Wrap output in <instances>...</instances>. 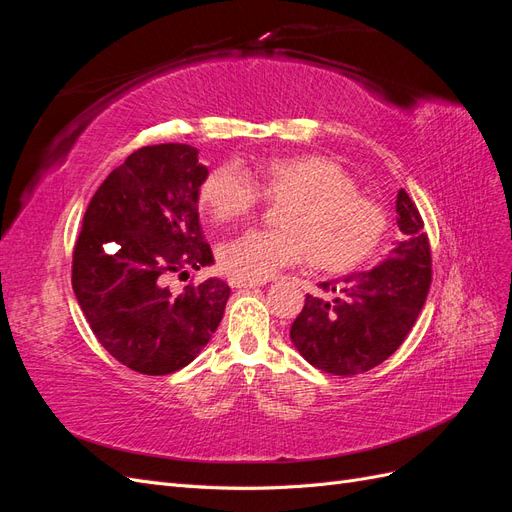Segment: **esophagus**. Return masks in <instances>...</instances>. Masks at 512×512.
Segmentation results:
<instances>
[{
    "label": "esophagus",
    "instance_id": "34e87169",
    "mask_svg": "<svg viewBox=\"0 0 512 512\" xmlns=\"http://www.w3.org/2000/svg\"><path fill=\"white\" fill-rule=\"evenodd\" d=\"M228 284L232 288H256V286H265V280H243V277H228Z\"/></svg>",
    "mask_w": 512,
    "mask_h": 512
}]
</instances>
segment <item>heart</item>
<instances>
[{
	"label": "heart",
	"instance_id": "1",
	"mask_svg": "<svg viewBox=\"0 0 512 512\" xmlns=\"http://www.w3.org/2000/svg\"><path fill=\"white\" fill-rule=\"evenodd\" d=\"M288 203L280 232L247 230L222 245V269L243 280H269L303 258L322 273L359 267L386 232L384 209L356 192L344 166L324 156H280L256 166V183L237 164L213 168L200 203L215 222H235L262 203Z\"/></svg>",
	"mask_w": 512,
	"mask_h": 512
}]
</instances>
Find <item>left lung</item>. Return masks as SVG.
<instances>
[{
	"label": "left lung",
	"mask_w": 512,
	"mask_h": 512,
	"mask_svg": "<svg viewBox=\"0 0 512 512\" xmlns=\"http://www.w3.org/2000/svg\"><path fill=\"white\" fill-rule=\"evenodd\" d=\"M401 241L371 271L318 284L339 297L307 294L290 327L303 359L333 376H356L380 365L404 344L425 305L431 284V250L423 218L406 190L397 194Z\"/></svg>",
	"instance_id": "8db88e82"
}]
</instances>
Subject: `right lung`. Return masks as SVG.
<instances>
[{
	"instance_id": "1",
	"label": "right lung",
	"mask_w": 512,
	"mask_h": 512,
	"mask_svg": "<svg viewBox=\"0 0 512 512\" xmlns=\"http://www.w3.org/2000/svg\"><path fill=\"white\" fill-rule=\"evenodd\" d=\"M209 170L190 145L134 151L85 211L72 254V288L106 352L138 374L166 376L192 363L218 329L230 288L218 277L179 294L168 275L213 262L198 222Z\"/></svg>"
}]
</instances>
